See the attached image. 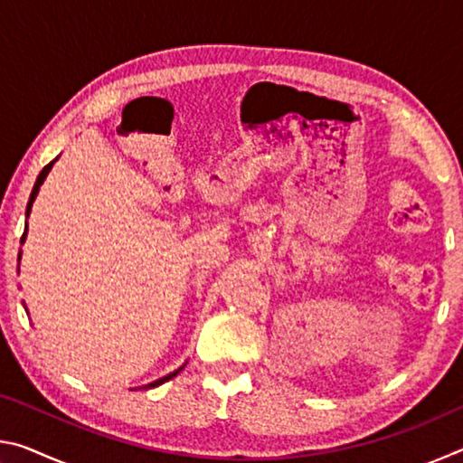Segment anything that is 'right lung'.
I'll use <instances>...</instances> for the list:
<instances>
[{
	"label": "right lung",
	"mask_w": 463,
	"mask_h": 463,
	"mask_svg": "<svg viewBox=\"0 0 463 463\" xmlns=\"http://www.w3.org/2000/svg\"><path fill=\"white\" fill-rule=\"evenodd\" d=\"M59 159V156H57ZM57 159H52L49 165H46L41 174H38V177H36V184H34V187H33V194H30V200H28V206H26V218L30 216V213H33V203H34V200H36V195H38V190H41V185L44 184V179H46V175H49V171L52 169V165L54 163H57ZM26 234H28V222H26V229H24V234H22V239H20V242L22 245H24V241H26ZM22 260V249H20V253H18V261ZM20 271V269H18ZM26 308V307H24ZM185 365V364H184ZM184 365L179 367V370H175V372H171V373H167V375H163V378H159V380H155V382H151V383H145V386H140L143 390H148V388H156V386H161V383H165L167 380H171V378H175V375L184 370ZM137 390V388H135Z\"/></svg>",
	"instance_id": "obj_1"
}]
</instances>
